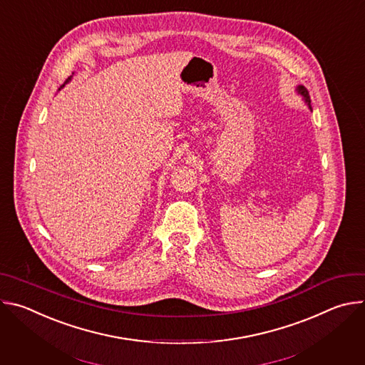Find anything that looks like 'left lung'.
<instances>
[{
	"label": "left lung",
	"instance_id": "8db88e82",
	"mask_svg": "<svg viewBox=\"0 0 365 365\" xmlns=\"http://www.w3.org/2000/svg\"><path fill=\"white\" fill-rule=\"evenodd\" d=\"M296 92L303 98V101H304V103L306 106L309 107V110L312 111V106H310V98H309V92H307V89L304 88V86H302V85H297L296 86Z\"/></svg>",
	"mask_w": 365,
	"mask_h": 365
}]
</instances>
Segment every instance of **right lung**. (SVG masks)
<instances>
[{"label":"right lung","instance_id":"right-lung-1","mask_svg":"<svg viewBox=\"0 0 365 365\" xmlns=\"http://www.w3.org/2000/svg\"><path fill=\"white\" fill-rule=\"evenodd\" d=\"M72 75H73V73H72ZM71 79H72V76H71V78H68V81H66V82H65V83H68V82H71ZM65 83H63V85H62V86H61V88H63V86H65Z\"/></svg>","mask_w":365,"mask_h":365}]
</instances>
